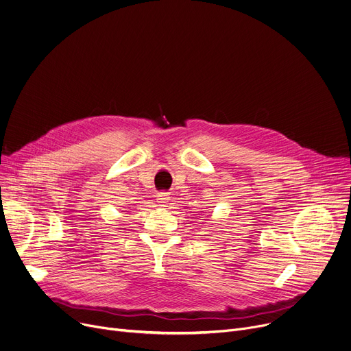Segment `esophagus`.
<instances>
[{"label": "esophagus", "mask_w": 351, "mask_h": 351, "mask_svg": "<svg viewBox=\"0 0 351 351\" xmlns=\"http://www.w3.org/2000/svg\"><path fill=\"white\" fill-rule=\"evenodd\" d=\"M169 193H165V191H162V193H158L157 194V203L158 204H161V206H164V204H167L168 202H169Z\"/></svg>", "instance_id": "esophagus-1"}]
</instances>
